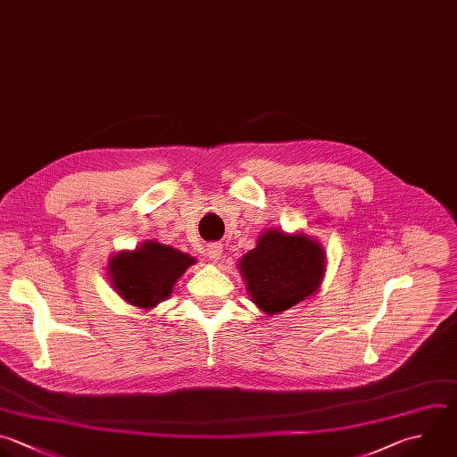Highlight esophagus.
Returning a JSON list of instances; mask_svg holds the SVG:
<instances>
[{
	"label": "esophagus",
	"instance_id": "obj_1",
	"mask_svg": "<svg viewBox=\"0 0 457 457\" xmlns=\"http://www.w3.org/2000/svg\"><path fill=\"white\" fill-rule=\"evenodd\" d=\"M221 255H223V246H221L220 243H212V245L207 246V257H209L211 261L218 262V261L221 259Z\"/></svg>",
	"mask_w": 457,
	"mask_h": 457
}]
</instances>
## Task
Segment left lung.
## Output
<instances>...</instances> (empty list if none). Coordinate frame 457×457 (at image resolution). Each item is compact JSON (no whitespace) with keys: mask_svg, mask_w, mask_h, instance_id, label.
I'll return each instance as SVG.
<instances>
[{"mask_svg":"<svg viewBox=\"0 0 457 457\" xmlns=\"http://www.w3.org/2000/svg\"><path fill=\"white\" fill-rule=\"evenodd\" d=\"M252 300L268 314L287 311L312 295L325 270V253L307 236L264 232L239 262Z\"/></svg>","mask_w":457,"mask_h":457,"instance_id":"1","label":"left lung"}]
</instances>
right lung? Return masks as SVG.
<instances>
[{"mask_svg":"<svg viewBox=\"0 0 457 457\" xmlns=\"http://www.w3.org/2000/svg\"><path fill=\"white\" fill-rule=\"evenodd\" d=\"M195 262L193 257L161 243H145L111 261V277L118 293L137 307H155L171 295L173 284Z\"/></svg>","mask_w":457,"mask_h":457,"instance_id":"obj_1","label":"right lung"}]
</instances>
